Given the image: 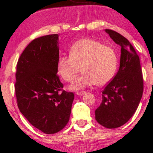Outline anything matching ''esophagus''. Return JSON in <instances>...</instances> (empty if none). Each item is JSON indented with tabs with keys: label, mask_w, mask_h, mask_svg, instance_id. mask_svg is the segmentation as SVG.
I'll return each mask as SVG.
<instances>
[{
	"label": "esophagus",
	"mask_w": 153,
	"mask_h": 153,
	"mask_svg": "<svg viewBox=\"0 0 153 153\" xmlns=\"http://www.w3.org/2000/svg\"><path fill=\"white\" fill-rule=\"evenodd\" d=\"M85 94V91H81V92H77L76 95H79V96H81V95Z\"/></svg>",
	"instance_id": "34e87169"
}]
</instances>
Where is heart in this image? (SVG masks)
Returning <instances> with one entry per match:
<instances>
[{"label":"heart","instance_id":"b5f03b06","mask_svg":"<svg viewBox=\"0 0 153 153\" xmlns=\"http://www.w3.org/2000/svg\"><path fill=\"white\" fill-rule=\"evenodd\" d=\"M82 74L70 86L80 91L95 85H103L113 79L117 68V57L109 46L89 38L78 40L70 49V56L58 59L59 75L68 82H73L81 71Z\"/></svg>","mask_w":153,"mask_h":153}]
</instances>
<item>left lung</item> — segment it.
<instances>
[{"instance_id": "obj_1", "label": "left lung", "mask_w": 153, "mask_h": 153, "mask_svg": "<svg viewBox=\"0 0 153 153\" xmlns=\"http://www.w3.org/2000/svg\"><path fill=\"white\" fill-rule=\"evenodd\" d=\"M113 41L121 47L117 74L102 91V100L95 110V120L105 128L123 126L134 115L143 93V79L139 56L125 37L105 29Z\"/></svg>"}]
</instances>
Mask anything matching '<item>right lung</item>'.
<instances>
[{
  "label": "right lung",
  "instance_id": "add662e5",
  "mask_svg": "<svg viewBox=\"0 0 153 153\" xmlns=\"http://www.w3.org/2000/svg\"><path fill=\"white\" fill-rule=\"evenodd\" d=\"M58 34L40 37L25 48L17 63L15 91L21 113L37 129L54 134L68 123L74 94L62 91L57 75Z\"/></svg>",
  "mask_w": 153,
  "mask_h": 153
}]
</instances>
